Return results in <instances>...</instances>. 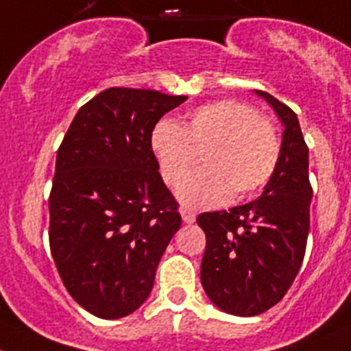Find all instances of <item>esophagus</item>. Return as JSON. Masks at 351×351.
I'll use <instances>...</instances> for the list:
<instances>
[{
    "instance_id": "34e87169",
    "label": "esophagus",
    "mask_w": 351,
    "mask_h": 351,
    "mask_svg": "<svg viewBox=\"0 0 351 351\" xmlns=\"http://www.w3.org/2000/svg\"><path fill=\"white\" fill-rule=\"evenodd\" d=\"M180 215H182V220L185 221V223H194V221H195V211H194V209L182 208V209H180Z\"/></svg>"
}]
</instances>
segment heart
Here are the masks:
<instances>
[{"label": "heart", "mask_w": 351, "mask_h": 351, "mask_svg": "<svg viewBox=\"0 0 351 351\" xmlns=\"http://www.w3.org/2000/svg\"><path fill=\"white\" fill-rule=\"evenodd\" d=\"M150 149L166 185L178 186L202 152L201 171L178 191L183 204L209 208L241 201L261 191L279 166L282 143L270 117L256 114L245 101L221 98L194 107L182 126L157 121Z\"/></svg>", "instance_id": "b5f03b06"}]
</instances>
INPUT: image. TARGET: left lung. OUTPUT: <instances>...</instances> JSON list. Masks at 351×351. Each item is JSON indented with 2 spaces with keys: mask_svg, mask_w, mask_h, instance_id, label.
<instances>
[{
  "mask_svg": "<svg viewBox=\"0 0 351 351\" xmlns=\"http://www.w3.org/2000/svg\"><path fill=\"white\" fill-rule=\"evenodd\" d=\"M256 93L286 128L279 166L256 201L197 216L206 234L202 287L218 308L239 317L267 312L293 286L306 251L313 195L308 145L296 114L270 93Z\"/></svg>",
  "mask_w": 351,
  "mask_h": 351,
  "instance_id": "8db88e82",
  "label": "left lung"
}]
</instances>
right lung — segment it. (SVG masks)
<instances>
[{
  "instance_id": "add662e5",
  "label": "right lung",
  "mask_w": 351,
  "mask_h": 351,
  "mask_svg": "<svg viewBox=\"0 0 351 351\" xmlns=\"http://www.w3.org/2000/svg\"><path fill=\"white\" fill-rule=\"evenodd\" d=\"M185 100L109 88L77 110L58 147L48 197L50 251L67 293L95 317L121 319L138 308L182 225L150 133Z\"/></svg>"
}]
</instances>
